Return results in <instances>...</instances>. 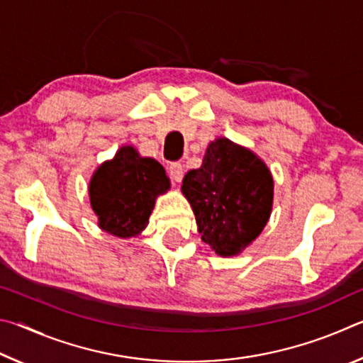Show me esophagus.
Returning a JSON list of instances; mask_svg holds the SVG:
<instances>
[{
    "label": "esophagus",
    "mask_w": 363,
    "mask_h": 363,
    "mask_svg": "<svg viewBox=\"0 0 363 363\" xmlns=\"http://www.w3.org/2000/svg\"><path fill=\"white\" fill-rule=\"evenodd\" d=\"M168 173H169V177L176 182H181L182 177H184V167L182 163L176 162V163H171L169 168H168Z\"/></svg>",
    "instance_id": "obj_1"
}]
</instances>
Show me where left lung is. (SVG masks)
Returning a JSON list of instances; mask_svg holds the SVG:
<instances>
[{"instance_id": "obj_1", "label": "left lung", "mask_w": 363, "mask_h": 363, "mask_svg": "<svg viewBox=\"0 0 363 363\" xmlns=\"http://www.w3.org/2000/svg\"><path fill=\"white\" fill-rule=\"evenodd\" d=\"M182 194L192 206L201 240L220 256H233L267 224L274 181L253 152L220 138L208 145L201 168L184 177Z\"/></svg>"}]
</instances>
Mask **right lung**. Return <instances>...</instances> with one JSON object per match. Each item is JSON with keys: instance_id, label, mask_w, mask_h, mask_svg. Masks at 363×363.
I'll return each instance as SVG.
<instances>
[{"instance_id": "right-lung-1", "label": "right lung", "mask_w": 363, "mask_h": 363, "mask_svg": "<svg viewBox=\"0 0 363 363\" xmlns=\"http://www.w3.org/2000/svg\"><path fill=\"white\" fill-rule=\"evenodd\" d=\"M169 189L164 168L143 158L133 147H121L104 163L89 184V199L99 225L112 235H138L149 223L155 199Z\"/></svg>"}]
</instances>
